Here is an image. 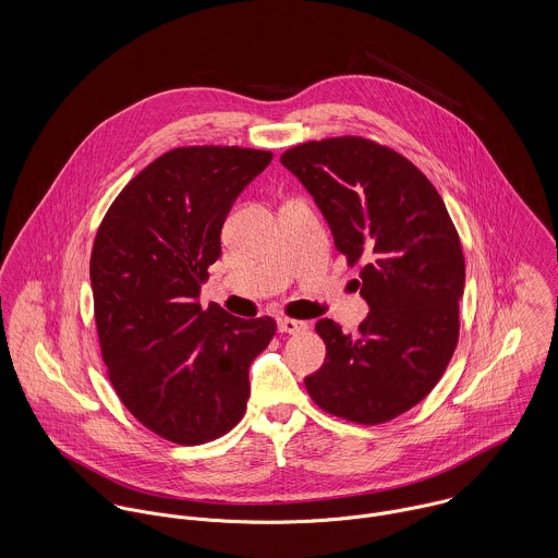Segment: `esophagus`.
<instances>
[{
    "label": "esophagus",
    "instance_id": "34e87169",
    "mask_svg": "<svg viewBox=\"0 0 558 558\" xmlns=\"http://www.w3.org/2000/svg\"><path fill=\"white\" fill-rule=\"evenodd\" d=\"M279 330L288 332V335H296V332L307 330V324L301 319L279 318Z\"/></svg>",
    "mask_w": 558,
    "mask_h": 558
}]
</instances>
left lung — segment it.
I'll return each instance as SVG.
<instances>
[{
	"label": "left lung",
	"instance_id": "left-lung-1",
	"mask_svg": "<svg viewBox=\"0 0 558 558\" xmlns=\"http://www.w3.org/2000/svg\"><path fill=\"white\" fill-rule=\"evenodd\" d=\"M281 162L314 195L339 253L361 270L369 305L359 335L316 324L326 359L305 387L332 416L380 425L427 398L460 337L464 253L425 173L354 135L305 142Z\"/></svg>",
	"mask_w": 558,
	"mask_h": 558
}]
</instances>
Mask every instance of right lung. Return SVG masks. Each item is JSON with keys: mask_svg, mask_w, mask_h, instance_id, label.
<instances>
[{"mask_svg": "<svg viewBox=\"0 0 558 558\" xmlns=\"http://www.w3.org/2000/svg\"><path fill=\"white\" fill-rule=\"evenodd\" d=\"M272 153L184 146L142 169L109 206L89 257L107 376L126 410L175 445L228 434L244 414L248 367L275 337L197 303L242 189Z\"/></svg>", "mask_w": 558, "mask_h": 558, "instance_id": "add662e5", "label": "right lung"}]
</instances>
